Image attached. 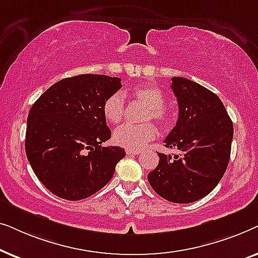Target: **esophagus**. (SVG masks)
Instances as JSON below:
<instances>
[{"instance_id": "obj_1", "label": "esophagus", "mask_w": 258, "mask_h": 258, "mask_svg": "<svg viewBox=\"0 0 258 258\" xmlns=\"http://www.w3.org/2000/svg\"><path fill=\"white\" fill-rule=\"evenodd\" d=\"M125 153H126V155H128V156H134V155H139L140 154V150H129V149H126Z\"/></svg>"}]
</instances>
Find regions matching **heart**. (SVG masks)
I'll use <instances>...</instances> for the list:
<instances>
[{"instance_id": "b5f03b06", "label": "heart", "mask_w": 258, "mask_h": 258, "mask_svg": "<svg viewBox=\"0 0 258 258\" xmlns=\"http://www.w3.org/2000/svg\"><path fill=\"white\" fill-rule=\"evenodd\" d=\"M130 95L146 105L142 121H155L158 124H165L170 121V111L164 105L165 95L163 90L154 84H139L132 88ZM125 112V101L122 94L115 93L107 97L103 103V115L112 124H117L123 119ZM157 130L151 123L141 125L124 124L114 132L112 140L118 147L129 150H139L156 137Z\"/></svg>"}]
</instances>
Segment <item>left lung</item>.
I'll return each mask as SVG.
<instances>
[{
  "label": "left lung",
  "mask_w": 258,
  "mask_h": 258,
  "mask_svg": "<svg viewBox=\"0 0 258 258\" xmlns=\"http://www.w3.org/2000/svg\"><path fill=\"white\" fill-rule=\"evenodd\" d=\"M178 103L176 125L164 146L182 151L158 153V165L148 174L151 188L174 203H192L211 192L227 170L234 125L216 94L184 77H172Z\"/></svg>",
  "instance_id": "left-lung-1"
}]
</instances>
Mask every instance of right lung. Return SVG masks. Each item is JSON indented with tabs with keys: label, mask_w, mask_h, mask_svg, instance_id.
<instances>
[{
	"label": "right lung",
	"mask_w": 258,
	"mask_h": 258,
	"mask_svg": "<svg viewBox=\"0 0 258 258\" xmlns=\"http://www.w3.org/2000/svg\"><path fill=\"white\" fill-rule=\"evenodd\" d=\"M121 87L118 77L86 74L58 81L33 104L27 119V158L54 195L87 199L114 176L125 151L101 146L111 137L103 103Z\"/></svg>",
	"instance_id": "1"
}]
</instances>
